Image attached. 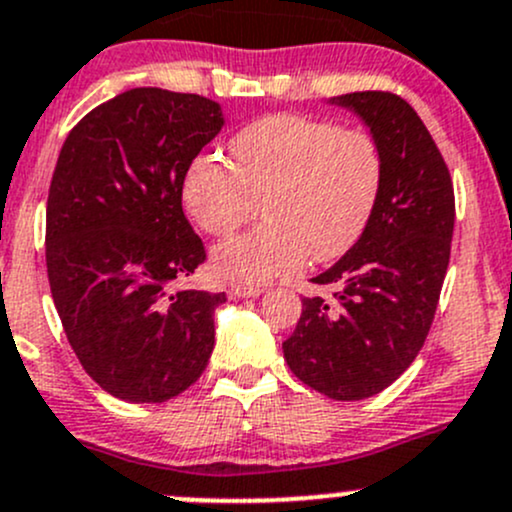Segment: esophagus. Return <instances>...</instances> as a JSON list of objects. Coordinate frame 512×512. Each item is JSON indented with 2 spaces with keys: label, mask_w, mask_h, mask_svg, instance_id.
I'll list each match as a JSON object with an SVG mask.
<instances>
[{
  "label": "esophagus",
  "mask_w": 512,
  "mask_h": 512,
  "mask_svg": "<svg viewBox=\"0 0 512 512\" xmlns=\"http://www.w3.org/2000/svg\"><path fill=\"white\" fill-rule=\"evenodd\" d=\"M230 294H233V297L252 299V297H260V294H265V287H250V284H233V287H230Z\"/></svg>",
  "instance_id": "1"
}]
</instances>
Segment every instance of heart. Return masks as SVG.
<instances>
[{
  "label": "heart",
  "mask_w": 512,
  "mask_h": 512,
  "mask_svg": "<svg viewBox=\"0 0 512 512\" xmlns=\"http://www.w3.org/2000/svg\"><path fill=\"white\" fill-rule=\"evenodd\" d=\"M383 154L360 129L306 115H270L240 129L233 164L215 154L191 161L184 201L215 238L250 223L265 201V223L215 250V270L238 284L289 277L314 257L346 255L373 218Z\"/></svg>",
  "instance_id": "1"
}]
</instances>
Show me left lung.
<instances>
[{
	"mask_svg": "<svg viewBox=\"0 0 512 512\" xmlns=\"http://www.w3.org/2000/svg\"><path fill=\"white\" fill-rule=\"evenodd\" d=\"M353 110L383 154V186L358 242L311 282L284 360L331 400H365L395 383L422 351L437 311L454 235V186L444 157L400 95L365 90L333 98Z\"/></svg>",
	"mask_w": 512,
	"mask_h": 512,
	"instance_id": "8db88e82",
	"label": "left lung"
}]
</instances>
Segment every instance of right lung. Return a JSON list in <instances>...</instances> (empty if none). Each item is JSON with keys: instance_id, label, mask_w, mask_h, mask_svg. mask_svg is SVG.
<instances>
[{"instance_id": "1", "label": "right lung", "mask_w": 512, "mask_h": 512, "mask_svg": "<svg viewBox=\"0 0 512 512\" xmlns=\"http://www.w3.org/2000/svg\"><path fill=\"white\" fill-rule=\"evenodd\" d=\"M218 102L134 88L90 110L58 154L46 203L53 304L85 373L127 402H166L213 353L225 292L179 289L206 262L181 206Z\"/></svg>"}]
</instances>
